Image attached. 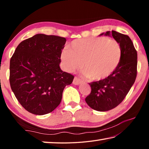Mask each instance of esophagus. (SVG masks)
<instances>
[{"label":"esophagus","instance_id":"1","mask_svg":"<svg viewBox=\"0 0 149 149\" xmlns=\"http://www.w3.org/2000/svg\"><path fill=\"white\" fill-rule=\"evenodd\" d=\"M81 83H82L81 80L79 79V78H77V77H75L74 80H73V84H74V85H79V84H81Z\"/></svg>","mask_w":149,"mask_h":149}]
</instances>
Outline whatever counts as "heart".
<instances>
[{
    "mask_svg": "<svg viewBox=\"0 0 149 149\" xmlns=\"http://www.w3.org/2000/svg\"><path fill=\"white\" fill-rule=\"evenodd\" d=\"M122 55L119 42L98 37L74 40L69 49L62 50L60 59L65 71L72 72L81 65L84 76L93 81H100L114 74L119 66Z\"/></svg>",
    "mask_w": 149,
    "mask_h": 149,
    "instance_id": "b5f03b06",
    "label": "heart"
}]
</instances>
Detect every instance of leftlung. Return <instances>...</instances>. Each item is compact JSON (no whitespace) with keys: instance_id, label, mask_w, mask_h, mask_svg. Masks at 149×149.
Listing matches in <instances>:
<instances>
[{"instance_id":"8db88e82","label":"left lung","mask_w":149,"mask_h":149,"mask_svg":"<svg viewBox=\"0 0 149 149\" xmlns=\"http://www.w3.org/2000/svg\"><path fill=\"white\" fill-rule=\"evenodd\" d=\"M113 37L122 50V59L117 70L110 77L89 84L91 87L85 101L93 110L104 112L116 107L124 99L137 76V53L129 36L116 31L100 35Z\"/></svg>"}]
</instances>
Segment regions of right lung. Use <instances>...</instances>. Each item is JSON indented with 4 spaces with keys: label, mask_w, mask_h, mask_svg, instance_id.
Returning a JSON list of instances; mask_svg holds the SVG:
<instances>
[{
    "label": "right lung",
    "mask_w": 149,
    "mask_h": 149,
    "mask_svg": "<svg viewBox=\"0 0 149 149\" xmlns=\"http://www.w3.org/2000/svg\"><path fill=\"white\" fill-rule=\"evenodd\" d=\"M66 39L37 34L20 42L10 62V84L29 112L44 115L60 104L62 93L74 76L60 68Z\"/></svg>",
    "instance_id": "1"
}]
</instances>
